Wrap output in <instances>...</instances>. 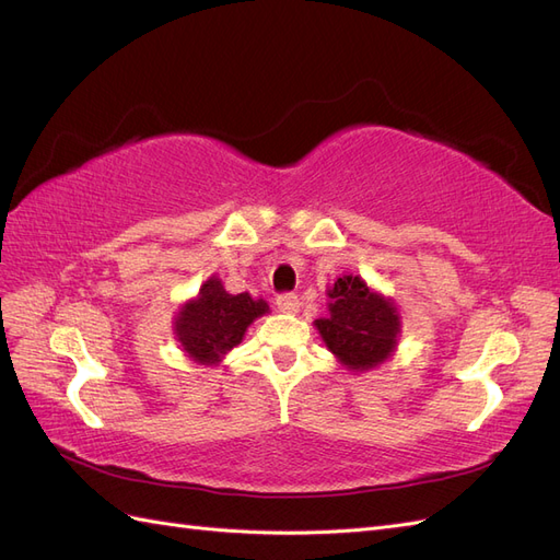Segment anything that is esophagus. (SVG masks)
Returning <instances> with one entry per match:
<instances>
[{
	"label": "esophagus",
	"instance_id": "34e87169",
	"mask_svg": "<svg viewBox=\"0 0 560 560\" xmlns=\"http://www.w3.org/2000/svg\"><path fill=\"white\" fill-rule=\"evenodd\" d=\"M276 306H278V311L280 313H299V308H301V301H299V296L296 294H280L278 299H276Z\"/></svg>",
	"mask_w": 560,
	"mask_h": 560
}]
</instances>
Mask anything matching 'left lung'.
Returning <instances> with one entry per match:
<instances>
[{
	"label": "left lung",
	"mask_w": 560,
	"mask_h": 560,
	"mask_svg": "<svg viewBox=\"0 0 560 560\" xmlns=\"http://www.w3.org/2000/svg\"><path fill=\"white\" fill-rule=\"evenodd\" d=\"M329 299V315L315 322L327 348L350 369L381 364L393 352L399 334L393 301L369 292L358 276L338 278Z\"/></svg>",
	"instance_id": "1"
}]
</instances>
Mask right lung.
<instances>
[{"label":"right lung","instance_id":"obj_1","mask_svg":"<svg viewBox=\"0 0 560 560\" xmlns=\"http://www.w3.org/2000/svg\"><path fill=\"white\" fill-rule=\"evenodd\" d=\"M268 311L266 301H254L249 294H229L222 280H208L200 296L186 303L177 317V338L196 362L214 364L219 354L238 346L254 317Z\"/></svg>","mask_w":560,"mask_h":560}]
</instances>
